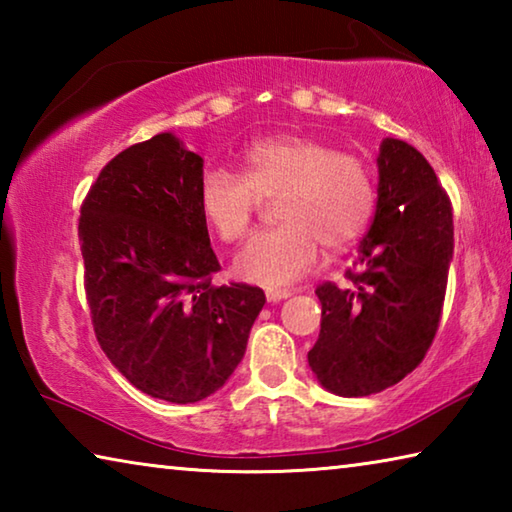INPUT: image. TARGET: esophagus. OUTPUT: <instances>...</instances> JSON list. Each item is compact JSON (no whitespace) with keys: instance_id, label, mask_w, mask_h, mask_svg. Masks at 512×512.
Returning <instances> with one entry per match:
<instances>
[{"instance_id":"esophagus-1","label":"esophagus","mask_w":512,"mask_h":512,"mask_svg":"<svg viewBox=\"0 0 512 512\" xmlns=\"http://www.w3.org/2000/svg\"><path fill=\"white\" fill-rule=\"evenodd\" d=\"M289 296H291L289 289H266L268 302H280V300H287Z\"/></svg>"}]
</instances>
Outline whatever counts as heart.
Listing matches in <instances>:
<instances>
[{"instance_id": "heart-1", "label": "heart", "mask_w": 512, "mask_h": 512, "mask_svg": "<svg viewBox=\"0 0 512 512\" xmlns=\"http://www.w3.org/2000/svg\"><path fill=\"white\" fill-rule=\"evenodd\" d=\"M277 198L280 225L241 250L239 277L264 287L298 282L320 257L357 241L375 210V176L354 153L309 135H275L250 144L241 173L207 169L198 183L203 219L223 244H239L262 201Z\"/></svg>"}]
</instances>
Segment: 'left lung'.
Here are the masks:
<instances>
[{"label": "left lung", "instance_id": "1", "mask_svg": "<svg viewBox=\"0 0 512 512\" xmlns=\"http://www.w3.org/2000/svg\"><path fill=\"white\" fill-rule=\"evenodd\" d=\"M377 212L348 287L318 284L320 334L307 359L320 384L343 397L384 391L420 366L438 332L454 253L452 201L427 158L386 137Z\"/></svg>", "mask_w": 512, "mask_h": 512}]
</instances>
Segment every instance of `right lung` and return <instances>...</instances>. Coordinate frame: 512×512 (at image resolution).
I'll list each match as a JSON object with an SVG mask.
<instances>
[{"mask_svg": "<svg viewBox=\"0 0 512 512\" xmlns=\"http://www.w3.org/2000/svg\"><path fill=\"white\" fill-rule=\"evenodd\" d=\"M203 158L171 133L115 155L83 198V284L101 350L142 393L210 397L246 352L266 296L221 271L198 205Z\"/></svg>", "mask_w": 512, "mask_h": 512, "instance_id": "obj_1", "label": "right lung"}]
</instances>
